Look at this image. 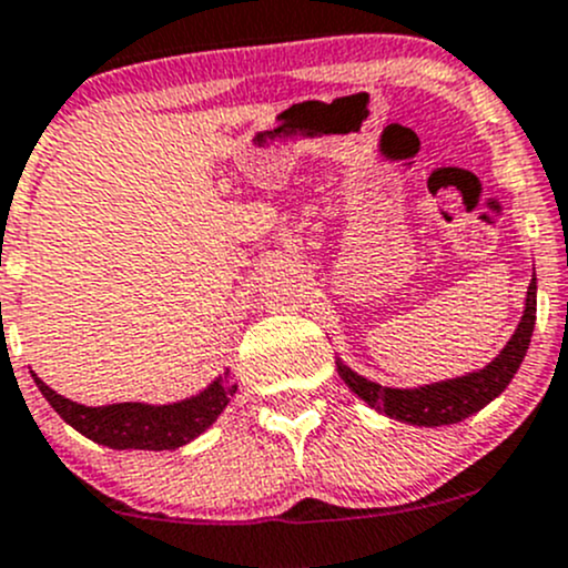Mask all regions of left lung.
Here are the masks:
<instances>
[{
  "instance_id": "1",
  "label": "left lung",
  "mask_w": 568,
  "mask_h": 568,
  "mask_svg": "<svg viewBox=\"0 0 568 568\" xmlns=\"http://www.w3.org/2000/svg\"><path fill=\"white\" fill-rule=\"evenodd\" d=\"M532 324H536V274H532L528 285V300H525V313L517 332L486 368L459 376V379L415 387V390L376 385V382L346 368L341 359H337V374L365 404L379 409L382 415L395 417L400 423H412V426H450V423H459L464 417L484 409L489 400H495L497 395L506 390L508 382L514 379V374L523 365L525 352H528Z\"/></svg>"
}]
</instances>
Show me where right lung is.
Returning <instances> with one entry per match:
<instances>
[{
    "label": "right lung",
    "mask_w": 568,
    "mask_h": 568,
    "mask_svg": "<svg viewBox=\"0 0 568 568\" xmlns=\"http://www.w3.org/2000/svg\"><path fill=\"white\" fill-rule=\"evenodd\" d=\"M38 390L54 406L57 415L93 443L114 450H175L205 432L227 406L236 385H227V374L211 382L203 393L164 406L151 404H109L84 406L54 393L43 379Z\"/></svg>",
    "instance_id": "right-lung-1"
}]
</instances>
